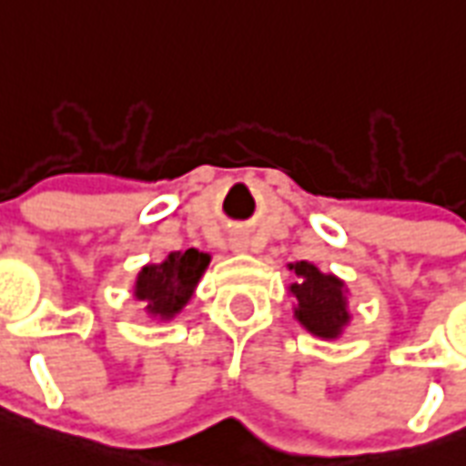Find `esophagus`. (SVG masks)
Returning <instances> with one entry per match:
<instances>
[{"label": "esophagus", "mask_w": 466, "mask_h": 466, "mask_svg": "<svg viewBox=\"0 0 466 466\" xmlns=\"http://www.w3.org/2000/svg\"><path fill=\"white\" fill-rule=\"evenodd\" d=\"M233 248H236V250H243L245 243H243V240H238V238H236V240H233Z\"/></svg>", "instance_id": "obj_1"}]
</instances>
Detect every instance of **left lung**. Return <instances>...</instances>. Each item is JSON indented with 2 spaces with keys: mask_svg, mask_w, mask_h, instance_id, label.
<instances>
[{
  "mask_svg": "<svg viewBox=\"0 0 466 466\" xmlns=\"http://www.w3.org/2000/svg\"><path fill=\"white\" fill-rule=\"evenodd\" d=\"M289 269L297 274L291 297L297 299L294 316L309 333L333 340L350 323L345 284L335 274H323L311 262H294Z\"/></svg>",
  "mask_w": 466,
  "mask_h": 466,
  "instance_id": "8db88e82",
  "label": "left lung"
}]
</instances>
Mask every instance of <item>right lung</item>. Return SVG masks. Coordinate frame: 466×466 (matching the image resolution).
Returning <instances> with one entry per match:
<instances>
[{"label":"right lung","instance_id":"1","mask_svg":"<svg viewBox=\"0 0 466 466\" xmlns=\"http://www.w3.org/2000/svg\"><path fill=\"white\" fill-rule=\"evenodd\" d=\"M208 262L211 258L207 252L194 248L184 252H169L167 259L160 265H146L140 269L133 297L146 304V311L153 319H175L192 299Z\"/></svg>","mask_w":466,"mask_h":466}]
</instances>
